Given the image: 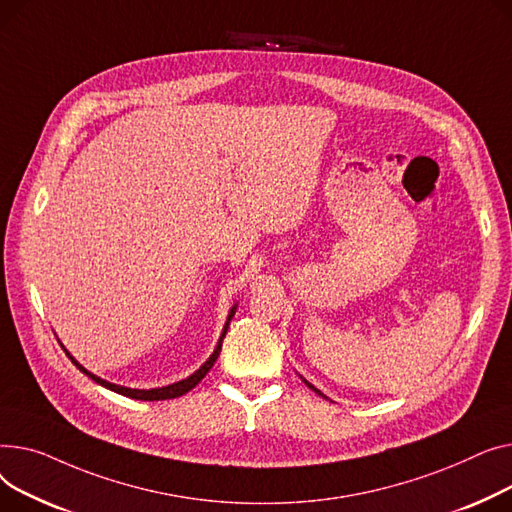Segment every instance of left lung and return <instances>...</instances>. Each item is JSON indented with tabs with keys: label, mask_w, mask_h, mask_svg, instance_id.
I'll list each match as a JSON object with an SVG mask.
<instances>
[{
	"label": "left lung",
	"mask_w": 512,
	"mask_h": 512,
	"mask_svg": "<svg viewBox=\"0 0 512 512\" xmlns=\"http://www.w3.org/2000/svg\"><path fill=\"white\" fill-rule=\"evenodd\" d=\"M304 382H306V384H308V386H310V388H314V386H312V384H310V382H308V380H304ZM314 390H316V388H314ZM316 393H320V390H316ZM320 395H322V393H320Z\"/></svg>",
	"instance_id": "obj_1"
}]
</instances>
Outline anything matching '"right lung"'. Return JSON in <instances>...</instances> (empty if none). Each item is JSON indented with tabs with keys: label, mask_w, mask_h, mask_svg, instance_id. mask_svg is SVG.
<instances>
[{
	"label": "right lung",
	"mask_w": 512,
	"mask_h": 512,
	"mask_svg": "<svg viewBox=\"0 0 512 512\" xmlns=\"http://www.w3.org/2000/svg\"><path fill=\"white\" fill-rule=\"evenodd\" d=\"M235 314V306L231 308V314H229V318H227V324H225V328H223V335H221V339H219V345H217V349L213 351V355L208 357V362L200 368V370H196L190 378H186V380H179V382H175V384H169V386H163V388H150V390H138V388H126V386H117V384H111V382H107V380H103V378H99V376H95V374H90L88 370H84L76 359L68 353V357L72 359V364L80 370V372H84V374H88L90 378H93L97 384H101V386H105V388H109V390H113V393H119V395H124V397H130V399H138V401H165V399H175V397H182V395H186L188 390H192L204 376H206V372L215 366V362H217V357H219V353H221V345H223V339H225V333H227V326H229V320H231V316Z\"/></svg>",
	"instance_id": "obj_1"
}]
</instances>
